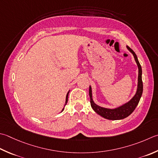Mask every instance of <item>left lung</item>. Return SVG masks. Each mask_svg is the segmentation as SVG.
I'll return each instance as SVG.
<instances>
[{"instance_id":"obj_1","label":"left lung","mask_w":158,"mask_h":158,"mask_svg":"<svg viewBox=\"0 0 158 158\" xmlns=\"http://www.w3.org/2000/svg\"><path fill=\"white\" fill-rule=\"evenodd\" d=\"M128 50L133 54L135 59V62H136L138 67V88L136 93L134 96L127 103H125L123 106L118 107H116L115 109H109V108H105L97 106L94 103V102L92 99V88L91 86H89V95L90 98V104L92 109L94 110L96 113H97L98 115L101 116L103 118L109 120H121L129 116L130 114L134 112L135 107L138 106V104L140 101L141 96L143 94V84L142 81V68L140 63H139L138 57L134 51L130 48L129 46H127Z\"/></svg>"}]
</instances>
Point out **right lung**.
<instances>
[{
    "instance_id": "obj_1",
    "label": "right lung",
    "mask_w": 158,
    "mask_h": 158,
    "mask_svg": "<svg viewBox=\"0 0 158 158\" xmlns=\"http://www.w3.org/2000/svg\"><path fill=\"white\" fill-rule=\"evenodd\" d=\"M69 92H68V93H67V94H66V104L67 103V102H68V97H69ZM65 106H66V105H65ZM64 110V107L63 108V110H61V112H62V111Z\"/></svg>"
}]
</instances>
